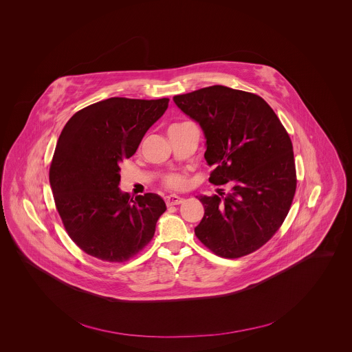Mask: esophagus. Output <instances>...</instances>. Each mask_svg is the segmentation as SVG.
I'll return each instance as SVG.
<instances>
[{
    "label": "esophagus",
    "mask_w": 352,
    "mask_h": 352,
    "mask_svg": "<svg viewBox=\"0 0 352 352\" xmlns=\"http://www.w3.org/2000/svg\"><path fill=\"white\" fill-rule=\"evenodd\" d=\"M165 201H166V205H168V206H171V205H179V204L184 201V199H183V197H179V196H177V195H169V196H166Z\"/></svg>",
    "instance_id": "34e87169"
}]
</instances>
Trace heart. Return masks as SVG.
<instances>
[{"mask_svg": "<svg viewBox=\"0 0 352 352\" xmlns=\"http://www.w3.org/2000/svg\"><path fill=\"white\" fill-rule=\"evenodd\" d=\"M165 183L168 187L174 188V190H179L183 188L186 184H187V179L181 175V174H171L169 177H166Z\"/></svg>", "mask_w": 352, "mask_h": 352, "instance_id": "obj_1", "label": "heart"}]
</instances>
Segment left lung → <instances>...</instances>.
Masks as SVG:
<instances>
[{
	"instance_id": "8db88e82",
	"label": "left lung",
	"mask_w": 352,
	"mask_h": 352,
	"mask_svg": "<svg viewBox=\"0 0 352 352\" xmlns=\"http://www.w3.org/2000/svg\"><path fill=\"white\" fill-rule=\"evenodd\" d=\"M203 130L209 181L230 183L221 196H196L204 205L195 234L217 256L253 253L288 215L297 179L292 140L261 96L222 85L173 98Z\"/></svg>"
}]
</instances>
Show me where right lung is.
<instances>
[{
    "mask_svg": "<svg viewBox=\"0 0 352 352\" xmlns=\"http://www.w3.org/2000/svg\"><path fill=\"white\" fill-rule=\"evenodd\" d=\"M169 106L156 100L109 98L78 111L54 152L50 186L67 234L89 256L124 262L148 244L166 210L156 193L131 199L120 190V162Z\"/></svg>",
    "mask_w": 352,
    "mask_h": 352,
    "instance_id": "1",
    "label": "right lung"
}]
</instances>
